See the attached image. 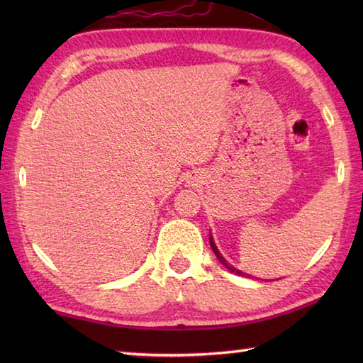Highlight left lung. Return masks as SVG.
<instances>
[{"mask_svg": "<svg viewBox=\"0 0 363 363\" xmlns=\"http://www.w3.org/2000/svg\"><path fill=\"white\" fill-rule=\"evenodd\" d=\"M209 243H211V248H212V251L215 252V256H217V259L221 262V265H225L230 273H235V274H238V276H245V277H251V274H246V273H243V272H240V269H237L235 267H233L230 264H228V260L221 256V252L218 251V248H217V245H215V242H213V237H212V234H209Z\"/></svg>", "mask_w": 363, "mask_h": 363, "instance_id": "obj_1", "label": "left lung"}]
</instances>
